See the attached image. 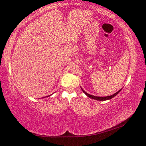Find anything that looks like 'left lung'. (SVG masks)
I'll use <instances>...</instances> for the list:
<instances>
[{"instance_id": "obj_1", "label": "left lung", "mask_w": 146, "mask_h": 146, "mask_svg": "<svg viewBox=\"0 0 146 146\" xmlns=\"http://www.w3.org/2000/svg\"><path fill=\"white\" fill-rule=\"evenodd\" d=\"M81 89H82V90L83 91L84 93H85V94H86V95H87V97H88L90 98L94 99V100H100V101H104V100H109V99H111V98H113V97H115V96L119 93V92L121 91V90H119L118 92H116V93H115V94H113V95H111V96H108V97H95V96H94V95H90V94H87V92H85L82 88H81Z\"/></svg>"}]
</instances>
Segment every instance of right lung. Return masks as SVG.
<instances>
[{
    "label": "right lung",
    "mask_w": 146,
    "mask_h": 146,
    "mask_svg": "<svg viewBox=\"0 0 146 146\" xmlns=\"http://www.w3.org/2000/svg\"><path fill=\"white\" fill-rule=\"evenodd\" d=\"M49 96H50V95H49ZM49 96H48V97H49Z\"/></svg>",
    "instance_id": "obj_1"
}]
</instances>
